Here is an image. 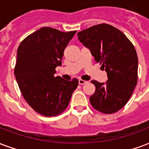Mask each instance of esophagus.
I'll return each mask as SVG.
<instances>
[{
    "label": "esophagus",
    "instance_id": "obj_1",
    "mask_svg": "<svg viewBox=\"0 0 149 149\" xmlns=\"http://www.w3.org/2000/svg\"><path fill=\"white\" fill-rule=\"evenodd\" d=\"M87 81H85L84 79H79V85H83L85 84H87Z\"/></svg>",
    "mask_w": 149,
    "mask_h": 149
}]
</instances>
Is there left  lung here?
Masks as SVG:
<instances>
[{"label": "left lung", "mask_w": 149, "mask_h": 149, "mask_svg": "<svg viewBox=\"0 0 149 149\" xmlns=\"http://www.w3.org/2000/svg\"><path fill=\"white\" fill-rule=\"evenodd\" d=\"M77 36L107 72L106 83L91 81L96 89L90 97L91 104L102 113L117 112L127 103L138 82V59L134 45L120 30L105 23Z\"/></svg>", "instance_id": "obj_1"}]
</instances>
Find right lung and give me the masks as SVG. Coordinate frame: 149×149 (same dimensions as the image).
I'll return each mask as SVG.
<instances>
[{
    "label": "right lung",
    "instance_id": "right-lung-1",
    "mask_svg": "<svg viewBox=\"0 0 149 149\" xmlns=\"http://www.w3.org/2000/svg\"><path fill=\"white\" fill-rule=\"evenodd\" d=\"M76 32L43 27L19 46L15 76L25 100L40 115L54 116L62 113L78 86L77 79L70 81L54 76Z\"/></svg>",
    "mask_w": 149,
    "mask_h": 149
}]
</instances>
